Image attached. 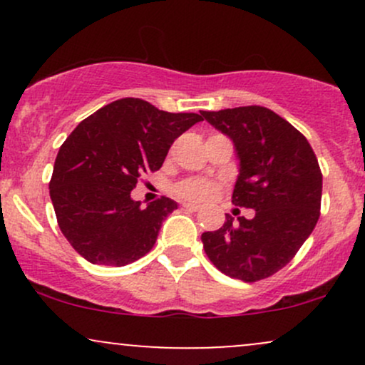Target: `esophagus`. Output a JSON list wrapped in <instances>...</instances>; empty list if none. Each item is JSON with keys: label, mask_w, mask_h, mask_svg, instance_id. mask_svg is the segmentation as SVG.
<instances>
[{"label": "esophagus", "mask_w": 365, "mask_h": 365, "mask_svg": "<svg viewBox=\"0 0 365 365\" xmlns=\"http://www.w3.org/2000/svg\"><path fill=\"white\" fill-rule=\"evenodd\" d=\"M183 207L188 209V211H199V209H200L199 204H192V202H185V204H183Z\"/></svg>", "instance_id": "1"}]
</instances>
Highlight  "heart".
I'll list each match as a JSON object with an SVG mask.
<instances>
[{"instance_id": "1", "label": "heart", "mask_w": 365, "mask_h": 365, "mask_svg": "<svg viewBox=\"0 0 365 365\" xmlns=\"http://www.w3.org/2000/svg\"><path fill=\"white\" fill-rule=\"evenodd\" d=\"M178 192L187 199L207 200L209 197L215 194V185L206 182V180H187V182L180 183Z\"/></svg>"}]
</instances>
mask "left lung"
Wrapping results in <instances>:
<instances>
[{
    "label": "left lung",
    "instance_id": "obj_1",
    "mask_svg": "<svg viewBox=\"0 0 365 365\" xmlns=\"http://www.w3.org/2000/svg\"><path fill=\"white\" fill-rule=\"evenodd\" d=\"M200 116L235 148L232 202L255 211L252 220L226 215L220 230L202 233L204 250L232 278H267L292 261L319 220V163L302 133L267 108H228Z\"/></svg>",
    "mask_w": 365,
    "mask_h": 365
}]
</instances>
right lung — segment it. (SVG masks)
<instances>
[{
  "label": "right lung",
  "instance_id": "1",
  "mask_svg": "<svg viewBox=\"0 0 365 365\" xmlns=\"http://www.w3.org/2000/svg\"><path fill=\"white\" fill-rule=\"evenodd\" d=\"M197 121V113L123 98L87 116L63 142L49 195L61 233L83 259L127 266L153 249L178 204L161 197L142 207L130 192L139 177L161 168L175 139Z\"/></svg>",
  "mask_w": 365,
  "mask_h": 365
}]
</instances>
